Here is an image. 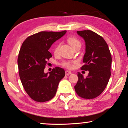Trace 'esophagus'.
Instances as JSON below:
<instances>
[{
    "label": "esophagus",
    "instance_id": "esophagus-1",
    "mask_svg": "<svg viewBox=\"0 0 128 128\" xmlns=\"http://www.w3.org/2000/svg\"><path fill=\"white\" fill-rule=\"evenodd\" d=\"M72 74V72H70V71L69 70H66L65 71V74L66 75H69V74Z\"/></svg>",
    "mask_w": 128,
    "mask_h": 128
}]
</instances>
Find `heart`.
Masks as SVG:
<instances>
[{"label":"heart","mask_w":128,"mask_h":128,"mask_svg":"<svg viewBox=\"0 0 128 128\" xmlns=\"http://www.w3.org/2000/svg\"><path fill=\"white\" fill-rule=\"evenodd\" d=\"M68 42L72 48H74L75 46L78 45H80V42L76 38L74 37H69L68 39ZM59 46H60L59 44H57L56 45L55 48L54 49V54H57L58 52V50H59ZM76 62H74H74H72V61H65V62L63 63L62 64L64 67L68 68V69H72V68H74V64Z\"/></svg>","instance_id":"1"}]
</instances>
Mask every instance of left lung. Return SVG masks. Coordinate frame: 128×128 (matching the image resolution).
Instances as JSON below:
<instances>
[{
    "label": "left lung",
    "mask_w": 128,
    "mask_h": 128,
    "mask_svg": "<svg viewBox=\"0 0 128 128\" xmlns=\"http://www.w3.org/2000/svg\"><path fill=\"white\" fill-rule=\"evenodd\" d=\"M85 42V54L81 69L88 70L84 78L78 73V81L74 90L84 99H94L102 94L110 79L112 57L106 42L102 36L89 30L77 31Z\"/></svg>",
    "instance_id": "8db88e82"
}]
</instances>
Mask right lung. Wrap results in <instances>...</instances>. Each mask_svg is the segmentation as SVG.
Instances as JSON below:
<instances>
[{"instance_id":"obj_1","label":"right lung","mask_w":128,"mask_h":128,"mask_svg":"<svg viewBox=\"0 0 128 128\" xmlns=\"http://www.w3.org/2000/svg\"><path fill=\"white\" fill-rule=\"evenodd\" d=\"M66 33L40 32L26 38L21 46L18 59L20 79L28 95L36 102L52 99L65 75L64 69L59 67L49 73H44V69L52 57L50 48Z\"/></svg>"}]
</instances>
